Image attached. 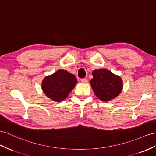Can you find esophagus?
<instances>
[{
  "label": "esophagus",
  "instance_id": "34e87169",
  "mask_svg": "<svg viewBox=\"0 0 156 156\" xmlns=\"http://www.w3.org/2000/svg\"><path fill=\"white\" fill-rule=\"evenodd\" d=\"M81 82H82V83H86V82H87V79H86V78H82V79L81 80Z\"/></svg>",
  "mask_w": 156,
  "mask_h": 156
}]
</instances>
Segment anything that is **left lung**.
Segmentation results:
<instances>
[{
  "mask_svg": "<svg viewBox=\"0 0 156 156\" xmlns=\"http://www.w3.org/2000/svg\"><path fill=\"white\" fill-rule=\"evenodd\" d=\"M90 85L95 95L102 101L112 100L121 94L122 80L121 77L107 69L95 70Z\"/></svg>",
  "mask_w": 156,
  "mask_h": 156,
  "instance_id": "obj_1",
  "label": "left lung"
}]
</instances>
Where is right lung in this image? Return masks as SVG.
<instances>
[{"mask_svg":"<svg viewBox=\"0 0 156 156\" xmlns=\"http://www.w3.org/2000/svg\"><path fill=\"white\" fill-rule=\"evenodd\" d=\"M77 83L75 76L60 69L47 76L42 82V90L47 96L56 102L63 101Z\"/></svg>","mask_w":156,"mask_h":156,"instance_id":"right-lung-1","label":"right lung"}]
</instances>
